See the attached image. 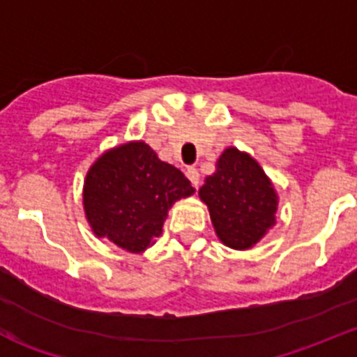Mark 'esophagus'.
Segmentation results:
<instances>
[{
	"instance_id": "obj_1",
	"label": "esophagus",
	"mask_w": 357,
	"mask_h": 357,
	"mask_svg": "<svg viewBox=\"0 0 357 357\" xmlns=\"http://www.w3.org/2000/svg\"><path fill=\"white\" fill-rule=\"evenodd\" d=\"M186 178L190 179V183L194 186H199V181H201V176H199V171L195 167H188L186 169Z\"/></svg>"
}]
</instances>
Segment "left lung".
<instances>
[{"mask_svg":"<svg viewBox=\"0 0 357 357\" xmlns=\"http://www.w3.org/2000/svg\"><path fill=\"white\" fill-rule=\"evenodd\" d=\"M222 243L249 249L275 222L278 195L256 160L229 147L220 155L215 174L199 190Z\"/></svg>","mask_w":357,"mask_h":357,"instance_id":"left-lung-1","label":"left lung"}]
</instances>
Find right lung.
Listing matches in <instances>:
<instances>
[{"label": "right lung", "mask_w": 357, "mask_h": 357, "mask_svg": "<svg viewBox=\"0 0 357 357\" xmlns=\"http://www.w3.org/2000/svg\"><path fill=\"white\" fill-rule=\"evenodd\" d=\"M194 194L179 169L162 162L144 142L108 151L86 174L83 206L99 238L142 252L162 234L167 210Z\"/></svg>", "instance_id": "add662e5"}]
</instances>
